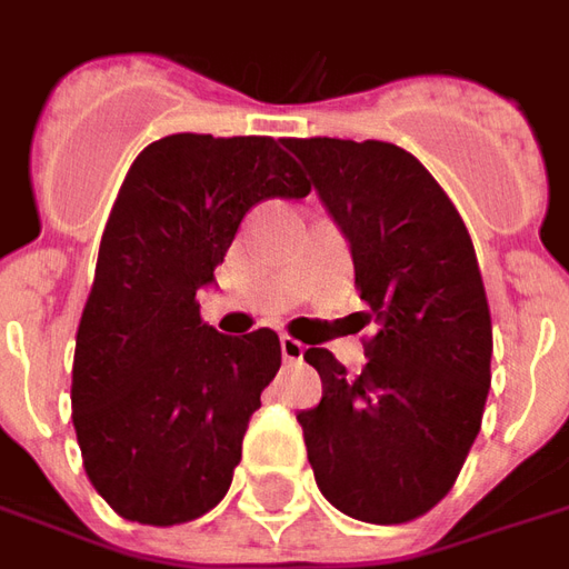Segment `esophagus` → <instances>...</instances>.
<instances>
[{
	"label": "esophagus",
	"mask_w": 569,
	"mask_h": 569,
	"mask_svg": "<svg viewBox=\"0 0 569 569\" xmlns=\"http://www.w3.org/2000/svg\"><path fill=\"white\" fill-rule=\"evenodd\" d=\"M280 350H283V359H289V362H301V357H305V345L296 341L292 335L280 338Z\"/></svg>",
	"instance_id": "obj_1"
}]
</instances>
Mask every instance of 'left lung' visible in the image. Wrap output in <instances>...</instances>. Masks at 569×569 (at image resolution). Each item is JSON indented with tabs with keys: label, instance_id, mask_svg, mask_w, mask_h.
Here are the masks:
<instances>
[{
	"label": "left lung",
	"instance_id": "obj_1",
	"mask_svg": "<svg viewBox=\"0 0 569 569\" xmlns=\"http://www.w3.org/2000/svg\"><path fill=\"white\" fill-rule=\"evenodd\" d=\"M350 240L369 305L359 375L326 347L320 406L298 423L322 497L357 521L406 525L453 488L481 429L493 329L472 237L427 167L393 142L286 140Z\"/></svg>",
	"mask_w": 569,
	"mask_h": 569
}]
</instances>
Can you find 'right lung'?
Instances as JSON below:
<instances>
[{"mask_svg":"<svg viewBox=\"0 0 569 569\" xmlns=\"http://www.w3.org/2000/svg\"><path fill=\"white\" fill-rule=\"evenodd\" d=\"M273 137L173 133L130 163L100 240L72 359L84 472L121 518L170 527L222 500L280 338H228L200 320L198 289L264 198H308Z\"/></svg>","mask_w":569,"mask_h":569,"instance_id":"obj_1","label":"right lung"}]
</instances>
